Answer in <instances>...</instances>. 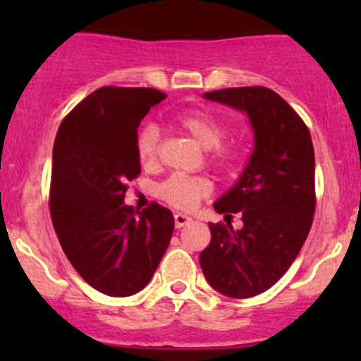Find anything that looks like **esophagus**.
<instances>
[{"mask_svg":"<svg viewBox=\"0 0 361 361\" xmlns=\"http://www.w3.org/2000/svg\"><path fill=\"white\" fill-rule=\"evenodd\" d=\"M188 224H192V218L188 216V214H183V213L174 214V225H176V228L185 227V225H188Z\"/></svg>","mask_w":361,"mask_h":361,"instance_id":"obj_1","label":"esophagus"}]
</instances>
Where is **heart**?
<instances>
[{
  "mask_svg": "<svg viewBox=\"0 0 361 361\" xmlns=\"http://www.w3.org/2000/svg\"><path fill=\"white\" fill-rule=\"evenodd\" d=\"M181 130L188 134L204 150H213V160L218 166H232L238 159L234 148L220 147L225 137V127L209 113L192 110L176 118ZM160 129L157 123H145L136 136V154L145 167H154L159 159ZM211 192V183L204 178L174 174L160 187V197L181 209H190L199 199Z\"/></svg>",
  "mask_w": 361,
  "mask_h": 361,
  "instance_id": "obj_1",
  "label": "heart"
}]
</instances>
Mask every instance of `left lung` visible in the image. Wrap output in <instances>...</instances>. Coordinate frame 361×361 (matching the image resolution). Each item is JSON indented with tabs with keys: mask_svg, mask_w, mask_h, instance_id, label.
Masks as SVG:
<instances>
[{
	"mask_svg": "<svg viewBox=\"0 0 361 361\" xmlns=\"http://www.w3.org/2000/svg\"><path fill=\"white\" fill-rule=\"evenodd\" d=\"M204 99L245 113L253 152L234 185L213 204L239 213L241 228L209 224L211 243L199 262L218 293L250 298L271 288L311 231L314 214V148L300 116L267 87H232Z\"/></svg>",
	"mask_w": 361,
	"mask_h": 361,
	"instance_id": "obj_1",
	"label": "left lung"
}]
</instances>
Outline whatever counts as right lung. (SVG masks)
Masks as SVG:
<instances>
[{"instance_id":"add662e5","label":"right lung","mask_w":361,"mask_h":361,"mask_svg":"<svg viewBox=\"0 0 361 361\" xmlns=\"http://www.w3.org/2000/svg\"><path fill=\"white\" fill-rule=\"evenodd\" d=\"M164 99L157 89H97L63 120L54 143V228L75 271L110 297L150 283L174 231L167 207L134 211L123 202L126 183L141 173L137 127Z\"/></svg>"}]
</instances>
